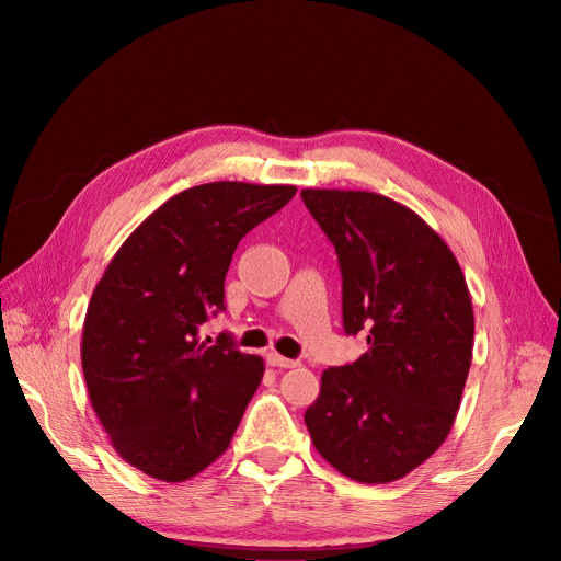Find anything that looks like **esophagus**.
Instances as JSON below:
<instances>
[{
    "label": "esophagus",
    "mask_w": 561,
    "mask_h": 561,
    "mask_svg": "<svg viewBox=\"0 0 561 561\" xmlns=\"http://www.w3.org/2000/svg\"><path fill=\"white\" fill-rule=\"evenodd\" d=\"M268 364H271V366H277V368H296V366H298L296 359L282 357V355H277V352H271V355H268Z\"/></svg>",
    "instance_id": "esophagus-1"
}]
</instances>
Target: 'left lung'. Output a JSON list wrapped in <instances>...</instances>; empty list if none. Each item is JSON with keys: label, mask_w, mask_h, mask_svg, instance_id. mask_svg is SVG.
Returning a JSON list of instances; mask_svg holds the SVG:
<instances>
[{"label": "left lung", "mask_w": 561, "mask_h": 561, "mask_svg": "<svg viewBox=\"0 0 561 561\" xmlns=\"http://www.w3.org/2000/svg\"><path fill=\"white\" fill-rule=\"evenodd\" d=\"M334 243L343 328L368 350L320 377L305 423L320 457L364 484L404 478L444 444L473 359L476 318L446 241L404 204L368 193L305 188Z\"/></svg>", "instance_id": "1"}]
</instances>
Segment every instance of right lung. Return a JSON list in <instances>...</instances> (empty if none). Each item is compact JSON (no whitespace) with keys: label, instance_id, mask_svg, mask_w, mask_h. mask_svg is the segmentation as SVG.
Listing matches in <instances>:
<instances>
[{"label":"right lung","instance_id":"obj_1","mask_svg":"<svg viewBox=\"0 0 561 561\" xmlns=\"http://www.w3.org/2000/svg\"><path fill=\"white\" fill-rule=\"evenodd\" d=\"M296 191H182L131 231L98 282L81 336L85 389L115 453L145 476L184 482L229 448L265 366L225 334L206 345L199 325L225 309L236 245Z\"/></svg>","mask_w":561,"mask_h":561}]
</instances>
